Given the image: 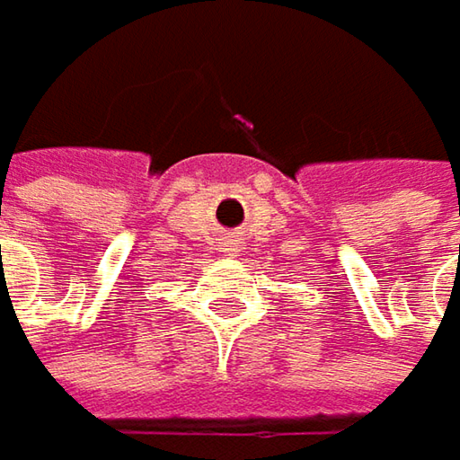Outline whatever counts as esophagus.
Segmentation results:
<instances>
[{
	"instance_id": "1",
	"label": "esophagus",
	"mask_w": 460,
	"mask_h": 460,
	"mask_svg": "<svg viewBox=\"0 0 460 460\" xmlns=\"http://www.w3.org/2000/svg\"><path fill=\"white\" fill-rule=\"evenodd\" d=\"M221 252H226V255H236V252H239V244H236L234 239H226V236H224V242H221Z\"/></svg>"
}]
</instances>
